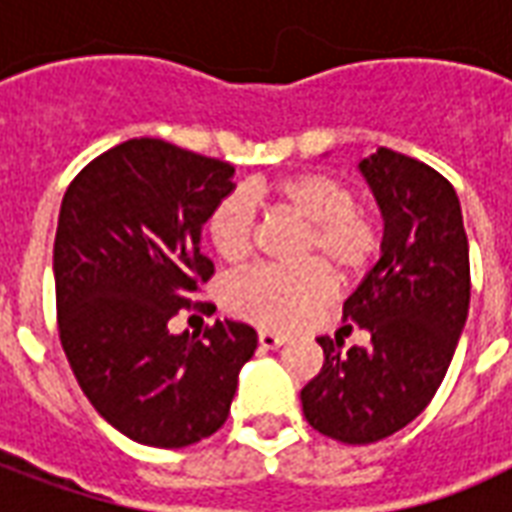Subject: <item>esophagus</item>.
<instances>
[{
    "mask_svg": "<svg viewBox=\"0 0 512 512\" xmlns=\"http://www.w3.org/2000/svg\"><path fill=\"white\" fill-rule=\"evenodd\" d=\"M257 340H260V348H268V351H274V348H279V345L288 343V337H285V334L268 332V329H263V332L257 334Z\"/></svg>",
    "mask_w": 512,
    "mask_h": 512,
    "instance_id": "esophagus-1",
    "label": "esophagus"
}]
</instances>
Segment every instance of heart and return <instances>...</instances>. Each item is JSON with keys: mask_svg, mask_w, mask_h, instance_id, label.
Segmentation results:
<instances>
[{"mask_svg": "<svg viewBox=\"0 0 512 512\" xmlns=\"http://www.w3.org/2000/svg\"><path fill=\"white\" fill-rule=\"evenodd\" d=\"M274 200L304 222L301 266H260L235 277L227 304L235 315L266 329H296L307 323L334 296L337 277L362 279L384 255V222L373 208L359 205L343 180L304 172L277 180L274 186L249 183L230 191L208 219L213 249L227 263H244L255 249L257 202Z\"/></svg>", "mask_w": 512, "mask_h": 512, "instance_id": "obj_1", "label": "heart"}]
</instances>
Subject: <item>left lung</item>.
<instances>
[{
    "mask_svg": "<svg viewBox=\"0 0 512 512\" xmlns=\"http://www.w3.org/2000/svg\"><path fill=\"white\" fill-rule=\"evenodd\" d=\"M362 175L384 213V255L343 304V321L370 343L343 351V337H318L323 367L301 389L312 428L373 444L428 406L452 362L469 312V241L452 183L389 147L367 156Z\"/></svg>",
    "mask_w": 512,
    "mask_h": 512,
    "instance_id": "1",
    "label": "left lung"
}]
</instances>
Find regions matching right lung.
Returning a JSON list of instances; mask_svg holds the SVG:
<instances>
[{"label":"right lung","instance_id":"add662e5","mask_svg":"<svg viewBox=\"0 0 512 512\" xmlns=\"http://www.w3.org/2000/svg\"><path fill=\"white\" fill-rule=\"evenodd\" d=\"M235 169L142 136L93 158L62 197L54 238L62 351L95 411L131 441L178 450L230 414L257 334L216 321L172 334L213 277L202 224L233 191Z\"/></svg>","mask_w":512,"mask_h":512}]
</instances>
